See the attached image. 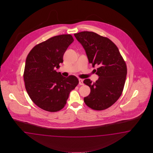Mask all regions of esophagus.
<instances>
[{"label":"esophagus","instance_id":"1","mask_svg":"<svg viewBox=\"0 0 153 153\" xmlns=\"http://www.w3.org/2000/svg\"><path fill=\"white\" fill-rule=\"evenodd\" d=\"M79 84L80 85H84V83H83V81L82 79H79Z\"/></svg>","mask_w":153,"mask_h":153}]
</instances>
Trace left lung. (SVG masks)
Instances as JSON below:
<instances>
[{
	"instance_id": "obj_1",
	"label": "left lung",
	"mask_w": 153,
	"mask_h": 153,
	"mask_svg": "<svg viewBox=\"0 0 153 153\" xmlns=\"http://www.w3.org/2000/svg\"><path fill=\"white\" fill-rule=\"evenodd\" d=\"M83 46L88 62L99 76L95 82L85 79L83 83L91 91L84 97L85 104L90 108L102 111L111 107L120 97L125 83L127 67L117 46L107 37L96 33L82 31L74 33Z\"/></svg>"
}]
</instances>
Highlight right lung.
Returning <instances> with one entry per match:
<instances>
[{
    "mask_svg": "<svg viewBox=\"0 0 153 153\" xmlns=\"http://www.w3.org/2000/svg\"><path fill=\"white\" fill-rule=\"evenodd\" d=\"M74 41L69 34L56 36L34 46L27 56L23 74L26 90L33 102L46 111L62 109L79 83L76 76L65 77L56 70Z\"/></svg>",
    "mask_w": 153,
    "mask_h": 153,
    "instance_id": "obj_1",
    "label": "right lung"
}]
</instances>
